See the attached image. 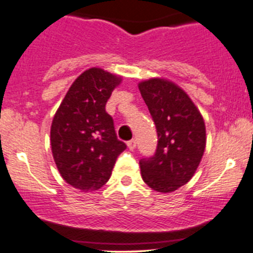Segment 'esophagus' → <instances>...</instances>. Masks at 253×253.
I'll list each match as a JSON object with an SVG mask.
<instances>
[{"label":"esophagus","mask_w":253,"mask_h":253,"mask_svg":"<svg viewBox=\"0 0 253 253\" xmlns=\"http://www.w3.org/2000/svg\"><path fill=\"white\" fill-rule=\"evenodd\" d=\"M127 147L129 148V150H134L136 149V141L134 139H131V141L127 142Z\"/></svg>","instance_id":"esophagus-1"}]
</instances>
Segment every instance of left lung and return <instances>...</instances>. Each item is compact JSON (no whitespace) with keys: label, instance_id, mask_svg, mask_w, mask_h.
I'll use <instances>...</instances> for the list:
<instances>
[{"label":"left lung","instance_id":"obj_1","mask_svg":"<svg viewBox=\"0 0 253 253\" xmlns=\"http://www.w3.org/2000/svg\"><path fill=\"white\" fill-rule=\"evenodd\" d=\"M157 127L155 154L139 160L142 178L150 188L169 193L195 175L206 148L205 120L190 96L163 78L138 84Z\"/></svg>","mask_w":253,"mask_h":253}]
</instances>
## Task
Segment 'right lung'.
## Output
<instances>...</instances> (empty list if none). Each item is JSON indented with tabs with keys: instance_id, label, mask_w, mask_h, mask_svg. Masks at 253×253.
<instances>
[{
	"instance_id": "1",
	"label": "right lung",
	"mask_w": 253,
	"mask_h": 253,
	"mask_svg": "<svg viewBox=\"0 0 253 253\" xmlns=\"http://www.w3.org/2000/svg\"><path fill=\"white\" fill-rule=\"evenodd\" d=\"M120 83L121 77L89 68L73 82L53 116L50 139L56 167L66 182L83 192L103 187L126 149L105 111Z\"/></svg>"
}]
</instances>
